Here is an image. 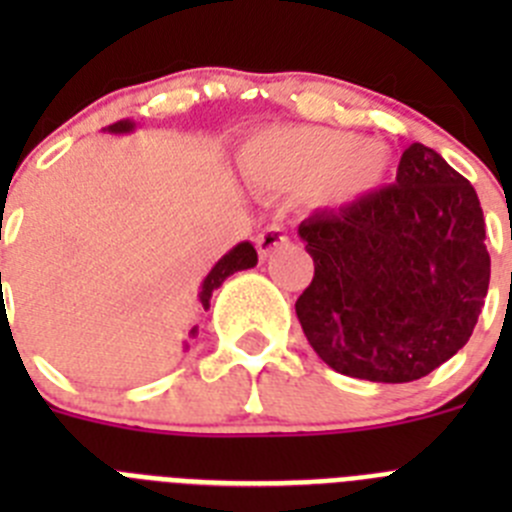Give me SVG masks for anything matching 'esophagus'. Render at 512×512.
<instances>
[{
    "label": "esophagus",
    "mask_w": 512,
    "mask_h": 512,
    "mask_svg": "<svg viewBox=\"0 0 512 512\" xmlns=\"http://www.w3.org/2000/svg\"><path fill=\"white\" fill-rule=\"evenodd\" d=\"M287 233H284V228H279V225H271V228L261 230L259 235H256V248H259V256L261 259H269L271 253L277 251V248L287 246Z\"/></svg>",
    "instance_id": "1"
}]
</instances>
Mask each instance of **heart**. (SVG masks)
<instances>
[{
  "label": "heart",
  "mask_w": 512,
  "mask_h": 512,
  "mask_svg": "<svg viewBox=\"0 0 512 512\" xmlns=\"http://www.w3.org/2000/svg\"><path fill=\"white\" fill-rule=\"evenodd\" d=\"M243 169L269 192L348 202L372 192L387 174L382 146L343 130L274 125L243 146Z\"/></svg>",
  "instance_id": "heart-1"
}]
</instances>
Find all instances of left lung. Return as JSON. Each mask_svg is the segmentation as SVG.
<instances>
[{
  "mask_svg": "<svg viewBox=\"0 0 512 512\" xmlns=\"http://www.w3.org/2000/svg\"><path fill=\"white\" fill-rule=\"evenodd\" d=\"M315 277L295 302L315 354L369 382H413L467 346L490 287L485 215L433 148H405L392 187L300 223Z\"/></svg>",
  "mask_w": 512,
  "mask_h": 512,
  "instance_id": "obj_1",
  "label": "left lung"
}]
</instances>
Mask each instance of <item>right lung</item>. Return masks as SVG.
Wrapping results in <instances>:
<instances>
[{"label": "right lung", "mask_w": 512, "mask_h": 512, "mask_svg": "<svg viewBox=\"0 0 512 512\" xmlns=\"http://www.w3.org/2000/svg\"><path fill=\"white\" fill-rule=\"evenodd\" d=\"M133 128H135V122L120 120V122H115V125H110V128H104V130H107V133H130ZM256 261H259V256H256V248H253L248 241L238 243L233 251L225 253L223 259L212 266V271L205 277V282H202V289H200L202 307H205V310L210 307L212 292H215V289L220 287V284H223L225 279L230 277V274H235V271H243V269H251V266H256ZM194 333H197V328H192V336H194Z\"/></svg>", "instance_id": "right-lung-1"}]
</instances>
